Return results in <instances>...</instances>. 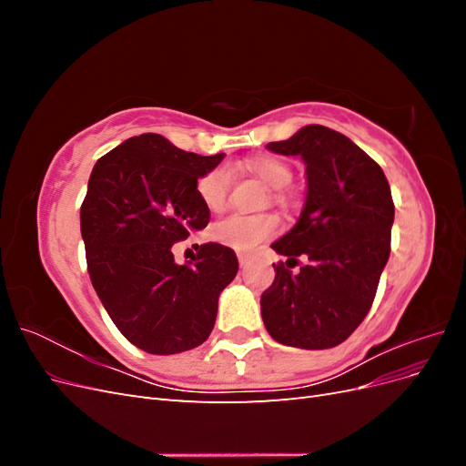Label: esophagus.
<instances>
[{
	"label": "esophagus",
	"mask_w": 466,
	"mask_h": 466,
	"mask_svg": "<svg viewBox=\"0 0 466 466\" xmlns=\"http://www.w3.org/2000/svg\"><path fill=\"white\" fill-rule=\"evenodd\" d=\"M238 264H241V268H245L248 264V257L247 255H238Z\"/></svg>",
	"instance_id": "obj_1"
}]
</instances>
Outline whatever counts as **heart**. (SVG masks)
<instances>
[{"label": "heart", "instance_id": "obj_1", "mask_svg": "<svg viewBox=\"0 0 466 466\" xmlns=\"http://www.w3.org/2000/svg\"><path fill=\"white\" fill-rule=\"evenodd\" d=\"M248 171L260 178L268 188L276 190L274 200L284 202V196L279 190H284L293 173L291 168L276 157H258L247 163ZM231 185V173L225 165H218L204 173L198 182H196V194L202 200V204L211 209L219 211L225 202H228ZM279 231V221L276 216L264 214V216H243V214H231L211 225L209 235L216 243L229 247L237 252H252L260 247V243L268 241Z\"/></svg>", "mask_w": 466, "mask_h": 466}]
</instances>
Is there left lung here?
<instances>
[{"label":"left lung","mask_w":466,"mask_h":466,"mask_svg":"<svg viewBox=\"0 0 466 466\" xmlns=\"http://www.w3.org/2000/svg\"><path fill=\"white\" fill-rule=\"evenodd\" d=\"M305 163L307 196L298 223L272 248L288 257L260 298L266 330L303 350L342 344L368 315L390 255L394 204L387 177L350 137L309 124L266 146ZM301 256L306 264L289 268Z\"/></svg>","instance_id":"8db88e82"}]
</instances>
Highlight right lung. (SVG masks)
Instances as JSON below:
<instances>
[{
    "instance_id": "right-lung-1",
    "label": "right lung",
    "mask_w": 466,
    "mask_h": 466,
    "mask_svg": "<svg viewBox=\"0 0 466 466\" xmlns=\"http://www.w3.org/2000/svg\"><path fill=\"white\" fill-rule=\"evenodd\" d=\"M223 157L142 134L93 167L81 204L91 284L126 340L147 354H180L206 342L219 293L237 276L235 252L218 243L202 245L188 264L173 257L175 243L208 225L196 182Z\"/></svg>"
}]
</instances>
